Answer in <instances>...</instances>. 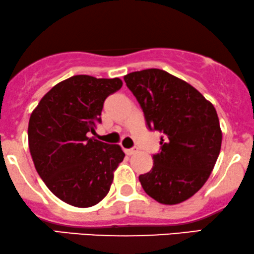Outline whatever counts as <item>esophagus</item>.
Instances as JSON below:
<instances>
[{
	"label": "esophagus",
	"instance_id": "obj_1",
	"mask_svg": "<svg viewBox=\"0 0 254 254\" xmlns=\"http://www.w3.org/2000/svg\"><path fill=\"white\" fill-rule=\"evenodd\" d=\"M137 152H138V147H136V146L131 147V149L125 150V153H127V155H129V156H132V155H134V153H137Z\"/></svg>",
	"mask_w": 254,
	"mask_h": 254
}]
</instances>
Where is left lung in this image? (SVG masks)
Instances as JSON below:
<instances>
[{
  "instance_id": "8db88e82",
  "label": "left lung",
  "mask_w": 254,
  "mask_h": 254,
  "mask_svg": "<svg viewBox=\"0 0 254 254\" xmlns=\"http://www.w3.org/2000/svg\"><path fill=\"white\" fill-rule=\"evenodd\" d=\"M150 130L163 133L153 166L139 176L144 191L158 203L175 205L201 189L216 164L221 130L212 103L193 86L160 69L124 76Z\"/></svg>"
}]
</instances>
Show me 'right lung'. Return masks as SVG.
Returning a JSON list of instances; mask_svg holds the SVG:
<instances>
[{
    "label": "right lung",
    "instance_id": "right-lung-1",
    "mask_svg": "<svg viewBox=\"0 0 254 254\" xmlns=\"http://www.w3.org/2000/svg\"><path fill=\"white\" fill-rule=\"evenodd\" d=\"M123 85L120 78L77 75L41 99L28 127L29 150L48 189L76 207H90L108 194L124 152L117 144L90 137L101 123L104 101Z\"/></svg>",
    "mask_w": 254,
    "mask_h": 254
}]
</instances>
